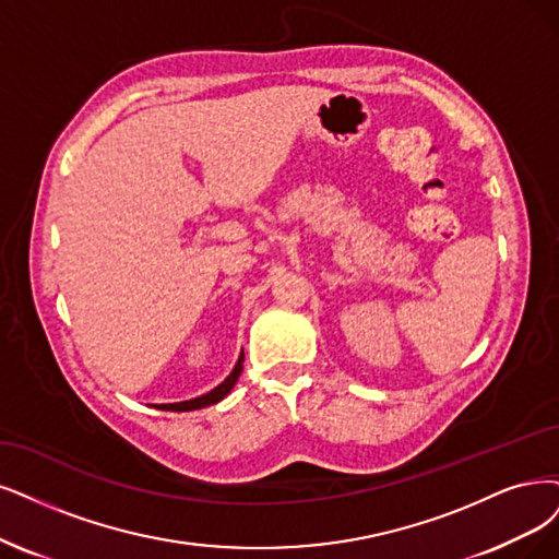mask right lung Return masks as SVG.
I'll use <instances>...</instances> for the list:
<instances>
[{
  "label": "right lung",
  "mask_w": 559,
  "mask_h": 559,
  "mask_svg": "<svg viewBox=\"0 0 559 559\" xmlns=\"http://www.w3.org/2000/svg\"><path fill=\"white\" fill-rule=\"evenodd\" d=\"M241 370H243V353L239 355V359H237V364H235V368H233V373L227 376L218 386H214L212 391H206V394H202V396H198V399H191V401L160 403V405H154V407H156V409H165V412H191V409H200V407H206V405H216V403H221L227 394H230L233 386L237 384V380H239V376H241Z\"/></svg>",
  "instance_id": "add662e5"
}]
</instances>
